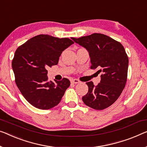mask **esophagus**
Here are the masks:
<instances>
[{
  "label": "esophagus",
  "mask_w": 147,
  "mask_h": 147,
  "mask_svg": "<svg viewBox=\"0 0 147 147\" xmlns=\"http://www.w3.org/2000/svg\"><path fill=\"white\" fill-rule=\"evenodd\" d=\"M80 81L78 79H72L71 80V83L73 84H78V83H80Z\"/></svg>",
  "instance_id": "34e87169"
}]
</instances>
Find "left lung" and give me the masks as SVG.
Listing matches in <instances>:
<instances>
[{"label": "left lung", "instance_id": "1", "mask_svg": "<svg viewBox=\"0 0 147 147\" xmlns=\"http://www.w3.org/2000/svg\"><path fill=\"white\" fill-rule=\"evenodd\" d=\"M88 50L91 69L102 72L97 86L88 82V92L82 101L90 108L102 110L112 105L121 95L127 80L129 59L119 41L102 34H92L79 38H71Z\"/></svg>", "mask_w": 147, "mask_h": 147}]
</instances>
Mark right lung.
<instances>
[{
  "instance_id": "add662e5",
  "label": "right lung",
  "mask_w": 147,
  "mask_h": 147,
  "mask_svg": "<svg viewBox=\"0 0 147 147\" xmlns=\"http://www.w3.org/2000/svg\"><path fill=\"white\" fill-rule=\"evenodd\" d=\"M74 42L69 38L40 34L17 48L12 67L15 82L26 100L40 109H49L59 104L71 82L48 81L46 68L57 65L62 52Z\"/></svg>"
}]
</instances>
